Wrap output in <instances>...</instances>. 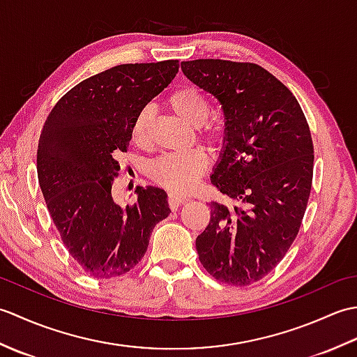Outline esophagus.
<instances>
[{"mask_svg": "<svg viewBox=\"0 0 357 357\" xmlns=\"http://www.w3.org/2000/svg\"><path fill=\"white\" fill-rule=\"evenodd\" d=\"M187 202V198H184V196H178V195H169V207L172 210H176L181 204Z\"/></svg>", "mask_w": 357, "mask_h": 357, "instance_id": "1", "label": "esophagus"}]
</instances>
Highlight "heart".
<instances>
[{"label": "heart", "mask_w": 357, "mask_h": 357, "mask_svg": "<svg viewBox=\"0 0 357 357\" xmlns=\"http://www.w3.org/2000/svg\"><path fill=\"white\" fill-rule=\"evenodd\" d=\"M165 105L173 115L183 119L185 124L198 128V138L210 147H215L221 139L218 127L204 126L210 116V102L198 89L183 86L174 89L165 98ZM151 113L142 109L135 116L130 138L136 147L146 149L150 142ZM207 156L201 150H193L183 156H162L150 167V178L153 183L173 193H187L198 183L204 172L207 170Z\"/></svg>", "instance_id": "1"}]
</instances>
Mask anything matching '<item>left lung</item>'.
Instances as JSON below:
<instances>
[{
  "instance_id": "8db88e82",
  "label": "left lung",
  "mask_w": 357,
  "mask_h": 357,
  "mask_svg": "<svg viewBox=\"0 0 357 357\" xmlns=\"http://www.w3.org/2000/svg\"><path fill=\"white\" fill-rule=\"evenodd\" d=\"M224 113V144L211 184L234 206L211 202L198 238L211 276L250 285L282 261L304 218L313 179V141L301 105L276 77L252 63H181Z\"/></svg>"
}]
</instances>
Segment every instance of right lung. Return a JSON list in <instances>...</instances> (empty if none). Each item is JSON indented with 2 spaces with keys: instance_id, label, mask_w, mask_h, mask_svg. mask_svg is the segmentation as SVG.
I'll list each match as a JSON object with an SVG mask.
<instances>
[{
  "instance_id": "add662e5",
  "label": "right lung",
  "mask_w": 357,
  "mask_h": 357,
  "mask_svg": "<svg viewBox=\"0 0 357 357\" xmlns=\"http://www.w3.org/2000/svg\"><path fill=\"white\" fill-rule=\"evenodd\" d=\"M178 70L176 59L112 67L69 90L44 123L38 183L67 252L96 279L130 271L146 255L151 230L170 213L162 188L136 187L138 201L121 207L112 184L135 116Z\"/></svg>"
}]
</instances>
